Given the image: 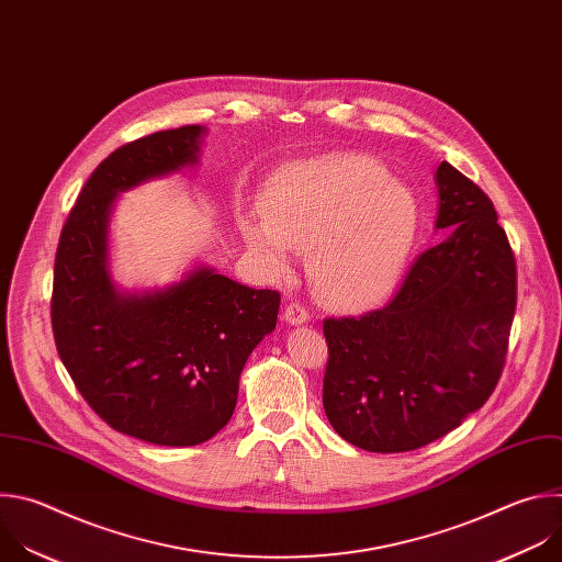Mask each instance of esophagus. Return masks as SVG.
<instances>
[{"label":"esophagus","mask_w":562,"mask_h":562,"mask_svg":"<svg viewBox=\"0 0 562 562\" xmlns=\"http://www.w3.org/2000/svg\"><path fill=\"white\" fill-rule=\"evenodd\" d=\"M283 321L290 323V325H301V323H307L310 321V310L299 303V301H292L285 305V312H283Z\"/></svg>","instance_id":"1"}]
</instances>
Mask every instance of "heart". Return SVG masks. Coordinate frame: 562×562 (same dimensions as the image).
Wrapping results in <instances>:
<instances>
[{"label": "heart", "mask_w": 562, "mask_h": 562, "mask_svg": "<svg viewBox=\"0 0 562 562\" xmlns=\"http://www.w3.org/2000/svg\"><path fill=\"white\" fill-rule=\"evenodd\" d=\"M250 248L274 277L296 250L331 305L363 310L398 283L416 235V201L387 170L359 155H329L281 172L266 192V214L241 223Z\"/></svg>", "instance_id": "obj_1"}]
</instances>
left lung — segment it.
I'll list each match as a JSON object with an SVG mask.
<instances>
[{
    "label": "left lung",
    "instance_id": "obj_1",
    "mask_svg": "<svg viewBox=\"0 0 562 562\" xmlns=\"http://www.w3.org/2000/svg\"><path fill=\"white\" fill-rule=\"evenodd\" d=\"M436 186L447 239L414 259L385 307L323 321L327 420L368 452H412L457 429L505 368L514 250L472 179L442 161Z\"/></svg>",
    "mask_w": 562,
    "mask_h": 562
}]
</instances>
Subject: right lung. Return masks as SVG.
<instances>
[{
  "label": "right lung",
  "mask_w": 562,
  "mask_h": 562,
  "mask_svg": "<svg viewBox=\"0 0 562 562\" xmlns=\"http://www.w3.org/2000/svg\"><path fill=\"white\" fill-rule=\"evenodd\" d=\"M201 133L181 126L110 153L70 207L53 272V336L75 387L112 429L168 447L205 442L231 420L241 370L281 303L277 290L207 268L148 294H122L110 281L112 201L194 164Z\"/></svg>",
  "instance_id": "1"
}]
</instances>
